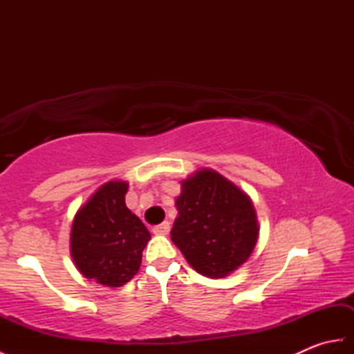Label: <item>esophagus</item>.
I'll use <instances>...</instances> for the list:
<instances>
[{"label": "esophagus", "mask_w": 354, "mask_h": 354, "mask_svg": "<svg viewBox=\"0 0 354 354\" xmlns=\"http://www.w3.org/2000/svg\"><path fill=\"white\" fill-rule=\"evenodd\" d=\"M169 231H170L169 222H162L161 225H156V227H153V234H156V236H165V234H169Z\"/></svg>", "instance_id": "esophagus-1"}]
</instances>
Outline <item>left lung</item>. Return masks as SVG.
<instances>
[{
    "label": "left lung",
    "instance_id": "left-lung-1",
    "mask_svg": "<svg viewBox=\"0 0 354 354\" xmlns=\"http://www.w3.org/2000/svg\"><path fill=\"white\" fill-rule=\"evenodd\" d=\"M171 240L199 274L222 278L250 257L259 228L250 198L213 170L183 183Z\"/></svg>",
    "mask_w": 354,
    "mask_h": 354
}]
</instances>
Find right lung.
Segmentation results:
<instances>
[{"mask_svg":"<svg viewBox=\"0 0 354 354\" xmlns=\"http://www.w3.org/2000/svg\"><path fill=\"white\" fill-rule=\"evenodd\" d=\"M127 184L102 185L73 222L71 255L86 278L111 288L123 286L138 272L150 232L126 207Z\"/></svg>","mask_w":354,"mask_h":354,"instance_id":"add662e5","label":"right lung"}]
</instances>
